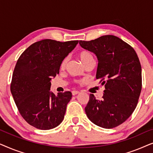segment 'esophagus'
<instances>
[{
    "label": "esophagus",
    "instance_id": "esophagus-1",
    "mask_svg": "<svg viewBox=\"0 0 153 153\" xmlns=\"http://www.w3.org/2000/svg\"><path fill=\"white\" fill-rule=\"evenodd\" d=\"M72 95H76L78 93H79V91H73L72 92Z\"/></svg>",
    "mask_w": 153,
    "mask_h": 153
}]
</instances>
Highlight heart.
<instances>
[{
	"label": "heart",
	"mask_w": 153,
	"mask_h": 153,
	"mask_svg": "<svg viewBox=\"0 0 153 153\" xmlns=\"http://www.w3.org/2000/svg\"><path fill=\"white\" fill-rule=\"evenodd\" d=\"M78 57L79 58V59L81 60V62H83L84 65H85L87 63H88L90 61H91V60H94L93 55H92L89 51H86V50H83V51L79 52L78 53ZM67 62H68V59H67V58H65L64 59L62 60L61 62H60V69H64L65 68Z\"/></svg>",
	"instance_id": "1"
}]
</instances>
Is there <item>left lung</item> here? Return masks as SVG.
<instances>
[{
    "mask_svg": "<svg viewBox=\"0 0 153 153\" xmlns=\"http://www.w3.org/2000/svg\"><path fill=\"white\" fill-rule=\"evenodd\" d=\"M79 44L97 56L96 78L105 88L102 100L90 95L85 114L99 127L111 129L118 126L132 114L139 101L142 88L139 57L130 45L114 35L79 40Z\"/></svg>",
    "mask_w": 153,
    "mask_h": 153,
    "instance_id": "8db88e82",
    "label": "left lung"
}]
</instances>
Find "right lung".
<instances>
[{
  "label": "right lung",
  "instance_id": "1",
  "mask_svg": "<svg viewBox=\"0 0 153 153\" xmlns=\"http://www.w3.org/2000/svg\"><path fill=\"white\" fill-rule=\"evenodd\" d=\"M78 42L42 39L27 48L16 62L10 91L21 116L35 128L51 129L63 120L72 93L56 95L50 92V81L59 73L60 62Z\"/></svg>",
  "mask_w": 153,
  "mask_h": 153
}]
</instances>
